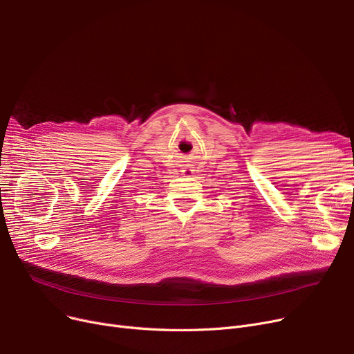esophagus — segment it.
<instances>
[{
	"instance_id": "obj_1",
	"label": "esophagus",
	"mask_w": 354,
	"mask_h": 354,
	"mask_svg": "<svg viewBox=\"0 0 354 354\" xmlns=\"http://www.w3.org/2000/svg\"><path fill=\"white\" fill-rule=\"evenodd\" d=\"M185 174H192V173L190 171H185Z\"/></svg>"
}]
</instances>
